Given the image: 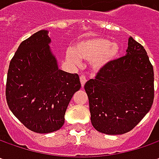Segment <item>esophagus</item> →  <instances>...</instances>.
Returning a JSON list of instances; mask_svg holds the SVG:
<instances>
[{
  "instance_id": "esophagus-1",
  "label": "esophagus",
  "mask_w": 159,
  "mask_h": 159,
  "mask_svg": "<svg viewBox=\"0 0 159 159\" xmlns=\"http://www.w3.org/2000/svg\"><path fill=\"white\" fill-rule=\"evenodd\" d=\"M80 83H81V87L84 88L85 84H86V82H87V79H86V77L84 76V75H81L80 78Z\"/></svg>"
}]
</instances>
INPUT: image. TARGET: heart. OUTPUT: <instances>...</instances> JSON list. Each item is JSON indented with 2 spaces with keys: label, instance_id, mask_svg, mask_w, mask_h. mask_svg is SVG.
I'll return each instance as SVG.
<instances>
[{
  "label": "heart",
  "instance_id": "heart-1",
  "mask_svg": "<svg viewBox=\"0 0 159 159\" xmlns=\"http://www.w3.org/2000/svg\"><path fill=\"white\" fill-rule=\"evenodd\" d=\"M119 48L116 43L103 37H90L77 42L66 51V59L74 65L80 60L91 62L95 70H101L118 57Z\"/></svg>",
  "mask_w": 159,
  "mask_h": 159
}]
</instances>
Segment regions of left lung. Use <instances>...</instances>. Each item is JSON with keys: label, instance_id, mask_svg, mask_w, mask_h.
Here are the masks:
<instances>
[{"label": "left lung", "instance_id": "1", "mask_svg": "<svg viewBox=\"0 0 159 159\" xmlns=\"http://www.w3.org/2000/svg\"><path fill=\"white\" fill-rule=\"evenodd\" d=\"M91 123L98 132L122 134L149 112L154 100V70L146 50L132 37L126 55L113 60L85 84Z\"/></svg>", "mask_w": 159, "mask_h": 159}]
</instances>
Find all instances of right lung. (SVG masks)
Listing matches in <instances>:
<instances>
[{"label":"right lung","mask_w":159,"mask_h":159,"mask_svg":"<svg viewBox=\"0 0 159 159\" xmlns=\"http://www.w3.org/2000/svg\"><path fill=\"white\" fill-rule=\"evenodd\" d=\"M48 31L40 30L24 40L9 63L6 99L10 111L31 131L59 130L74 93L81 85L76 73L58 68Z\"/></svg>","instance_id":"add662e5"}]
</instances>
